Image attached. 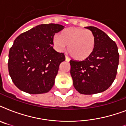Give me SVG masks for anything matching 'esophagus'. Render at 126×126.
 Returning a JSON list of instances; mask_svg holds the SVG:
<instances>
[{
    "label": "esophagus",
    "instance_id": "1",
    "mask_svg": "<svg viewBox=\"0 0 126 126\" xmlns=\"http://www.w3.org/2000/svg\"><path fill=\"white\" fill-rule=\"evenodd\" d=\"M65 60L69 62V61H70V59L69 58V57H67V56H65Z\"/></svg>",
    "mask_w": 126,
    "mask_h": 126
}]
</instances>
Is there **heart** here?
Returning <instances> with one entry per match:
<instances>
[{
  "mask_svg": "<svg viewBox=\"0 0 126 126\" xmlns=\"http://www.w3.org/2000/svg\"><path fill=\"white\" fill-rule=\"evenodd\" d=\"M53 44L57 49L63 50L67 45V50L71 57L82 61L92 55L95 39L93 32L80 27H69L53 37Z\"/></svg>",
  "mask_w": 126,
  "mask_h": 126,
  "instance_id": "1",
  "label": "heart"
}]
</instances>
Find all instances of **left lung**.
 I'll return each instance as SVG.
<instances>
[{
    "label": "left lung",
    "instance_id": "left-lung-1",
    "mask_svg": "<svg viewBox=\"0 0 126 126\" xmlns=\"http://www.w3.org/2000/svg\"><path fill=\"white\" fill-rule=\"evenodd\" d=\"M93 32L95 45L92 55L83 61L71 60L73 85L81 94L92 95L105 91L116 76L119 53L114 41L103 31L86 27Z\"/></svg>",
    "mask_w": 126,
    "mask_h": 126
}]
</instances>
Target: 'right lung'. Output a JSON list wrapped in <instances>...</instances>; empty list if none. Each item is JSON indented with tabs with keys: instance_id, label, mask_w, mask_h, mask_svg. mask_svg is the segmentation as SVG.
I'll return each instance as SVG.
<instances>
[{
	"instance_id": "obj_1",
	"label": "right lung",
	"mask_w": 126,
	"mask_h": 126,
	"mask_svg": "<svg viewBox=\"0 0 126 126\" xmlns=\"http://www.w3.org/2000/svg\"><path fill=\"white\" fill-rule=\"evenodd\" d=\"M64 29L41 24L19 34L10 49L8 71L17 88L30 94L47 93L55 83L64 53L53 48V36Z\"/></svg>"
}]
</instances>
